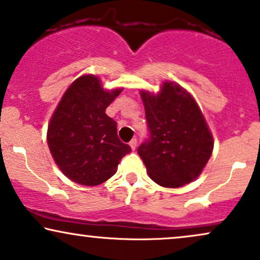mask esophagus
Segmentation results:
<instances>
[{"label":"esophagus","instance_id":"obj_1","mask_svg":"<svg viewBox=\"0 0 260 260\" xmlns=\"http://www.w3.org/2000/svg\"><path fill=\"white\" fill-rule=\"evenodd\" d=\"M129 144H130L131 149H133V150L136 149V147H137V140H136V138H133V140L130 141Z\"/></svg>","mask_w":260,"mask_h":260}]
</instances>
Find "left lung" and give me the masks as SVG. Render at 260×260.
I'll return each mask as SVG.
<instances>
[{
    "mask_svg": "<svg viewBox=\"0 0 260 260\" xmlns=\"http://www.w3.org/2000/svg\"><path fill=\"white\" fill-rule=\"evenodd\" d=\"M149 138L138 155L149 177L164 187H180L202 173L214 140L196 100L178 83L166 81L155 95L141 90Z\"/></svg>",
    "mask_w": 260,
    "mask_h": 260,
    "instance_id": "obj_1",
    "label": "left lung"
}]
</instances>
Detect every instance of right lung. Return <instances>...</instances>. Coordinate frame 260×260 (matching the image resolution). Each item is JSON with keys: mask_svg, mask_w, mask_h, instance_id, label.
I'll return each mask as SVG.
<instances>
[{"mask_svg": "<svg viewBox=\"0 0 260 260\" xmlns=\"http://www.w3.org/2000/svg\"><path fill=\"white\" fill-rule=\"evenodd\" d=\"M122 90H105L96 76L83 75L57 105L48 127L49 149L62 173L74 183L103 184L131 151L118 138L117 123L105 113Z\"/></svg>", "mask_w": 260, "mask_h": 260, "instance_id": "1", "label": "right lung"}]
</instances>
